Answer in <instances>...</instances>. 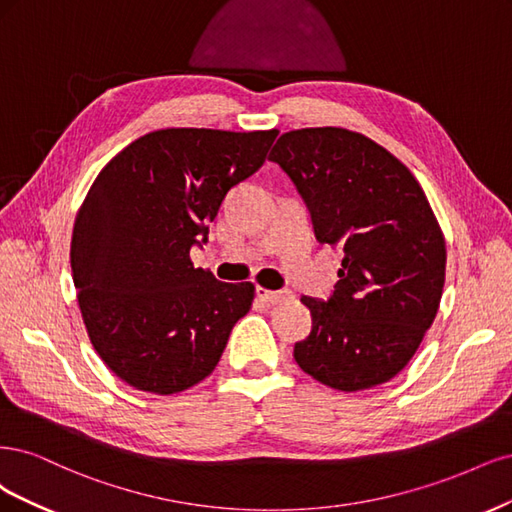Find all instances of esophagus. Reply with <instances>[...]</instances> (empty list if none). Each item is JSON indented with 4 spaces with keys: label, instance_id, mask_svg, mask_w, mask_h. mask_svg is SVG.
<instances>
[{
    "label": "esophagus",
    "instance_id": "esophagus-1",
    "mask_svg": "<svg viewBox=\"0 0 512 512\" xmlns=\"http://www.w3.org/2000/svg\"><path fill=\"white\" fill-rule=\"evenodd\" d=\"M289 295H291L289 291H272V289H266V287H257V298L261 302H266V304H278V302L287 300Z\"/></svg>",
    "mask_w": 512,
    "mask_h": 512
}]
</instances>
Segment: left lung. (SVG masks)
Segmentation results:
<instances>
[{
  "label": "left lung",
  "instance_id": "obj_1",
  "mask_svg": "<svg viewBox=\"0 0 512 512\" xmlns=\"http://www.w3.org/2000/svg\"><path fill=\"white\" fill-rule=\"evenodd\" d=\"M302 193L319 242L344 251L332 300L302 298L310 334L293 357L338 391L402 372L434 323L447 246L419 180L387 148L342 127H304L270 153Z\"/></svg>",
  "mask_w": 512,
  "mask_h": 512
}]
</instances>
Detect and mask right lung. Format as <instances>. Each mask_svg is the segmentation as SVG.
<instances>
[{
	"label": "right lung",
	"instance_id": "obj_1",
	"mask_svg": "<svg viewBox=\"0 0 512 512\" xmlns=\"http://www.w3.org/2000/svg\"><path fill=\"white\" fill-rule=\"evenodd\" d=\"M276 136L157 129L93 180L70 246L76 300L95 353L129 387L172 395L204 381L251 310L255 285L193 268L191 246L227 191L263 166Z\"/></svg>",
	"mask_w": 512,
	"mask_h": 512
}]
</instances>
